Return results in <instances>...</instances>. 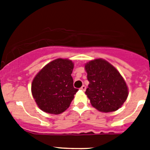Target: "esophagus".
I'll return each instance as SVG.
<instances>
[{
    "label": "esophagus",
    "instance_id": "34e87169",
    "mask_svg": "<svg viewBox=\"0 0 150 150\" xmlns=\"http://www.w3.org/2000/svg\"><path fill=\"white\" fill-rule=\"evenodd\" d=\"M81 90H83V91H86V86H84V85H83V86L81 87Z\"/></svg>",
    "mask_w": 150,
    "mask_h": 150
}]
</instances>
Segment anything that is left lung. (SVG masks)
<instances>
[{
  "instance_id": "8db88e82",
  "label": "left lung",
  "mask_w": 150,
  "mask_h": 150,
  "mask_svg": "<svg viewBox=\"0 0 150 150\" xmlns=\"http://www.w3.org/2000/svg\"><path fill=\"white\" fill-rule=\"evenodd\" d=\"M89 84L86 94L100 112L117 110L126 100L128 87L120 72L107 61L95 59L85 66Z\"/></svg>"
}]
</instances>
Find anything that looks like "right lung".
Here are the masks:
<instances>
[{
    "instance_id": "obj_1",
    "label": "right lung",
    "mask_w": 150,
    "mask_h": 150,
    "mask_svg": "<svg viewBox=\"0 0 150 150\" xmlns=\"http://www.w3.org/2000/svg\"><path fill=\"white\" fill-rule=\"evenodd\" d=\"M73 69L71 61L58 59L46 64L36 75L31 84V92L42 110L60 114L68 108L78 91L74 87Z\"/></svg>"
}]
</instances>
